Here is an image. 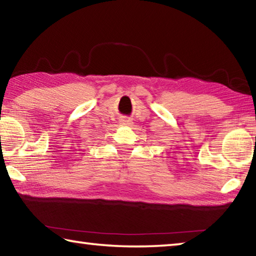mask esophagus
<instances>
[{"label": "esophagus", "mask_w": 256, "mask_h": 256, "mask_svg": "<svg viewBox=\"0 0 256 256\" xmlns=\"http://www.w3.org/2000/svg\"><path fill=\"white\" fill-rule=\"evenodd\" d=\"M120 123L124 125H130L132 122H131V120H128V118H122L120 120Z\"/></svg>", "instance_id": "obj_1"}]
</instances>
